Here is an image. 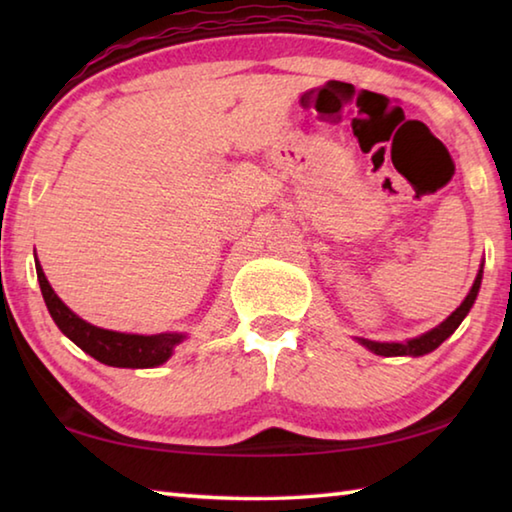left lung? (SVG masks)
<instances>
[{
  "label": "left lung",
  "mask_w": 512,
  "mask_h": 512,
  "mask_svg": "<svg viewBox=\"0 0 512 512\" xmlns=\"http://www.w3.org/2000/svg\"><path fill=\"white\" fill-rule=\"evenodd\" d=\"M481 277H483V264L479 268V275H476V280L472 284L470 293H467L465 300L461 302V307H458L452 316H447L438 327L429 329L427 334L415 336V339L406 341V343H379V341H368V339H357V341L361 345H366L370 352L381 354V357H422V354L433 352L440 343H443L445 339H449V336L456 332V327L463 323V318L467 314H470L474 300H476V296H479Z\"/></svg>",
  "instance_id": "left-lung-1"
}]
</instances>
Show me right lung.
Instances as JSON below:
<instances>
[{
  "label": "right lung",
  "mask_w": 512,
  "mask_h": 512,
  "mask_svg": "<svg viewBox=\"0 0 512 512\" xmlns=\"http://www.w3.org/2000/svg\"><path fill=\"white\" fill-rule=\"evenodd\" d=\"M36 273L40 282L42 298L49 309L51 318L58 325L69 341H74L83 352H88L106 366L115 368H155L160 363L167 361L173 348L185 339V334L178 332H164V334H124V332H112V329H101L90 323H85L69 309L63 300L56 296V291L51 289L47 282L45 271H42L40 262L36 259Z\"/></svg>",
  "instance_id": "1"
}]
</instances>
